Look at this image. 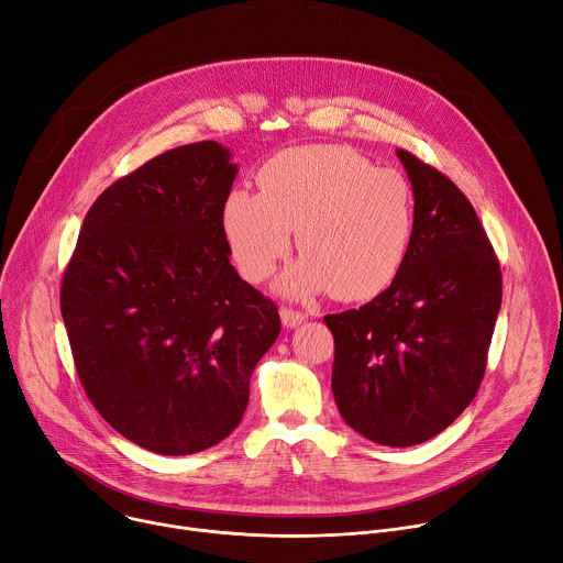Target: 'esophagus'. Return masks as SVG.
Listing matches in <instances>:
<instances>
[{
  "label": "esophagus",
  "mask_w": 563,
  "mask_h": 563,
  "mask_svg": "<svg viewBox=\"0 0 563 563\" xmlns=\"http://www.w3.org/2000/svg\"><path fill=\"white\" fill-rule=\"evenodd\" d=\"M280 321H283V325H285L287 330H291V328H296L298 323L306 321V314H303V312H296V310H289V308H283V310H280Z\"/></svg>",
  "instance_id": "1"
}]
</instances>
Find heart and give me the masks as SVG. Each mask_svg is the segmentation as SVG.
I'll use <instances>...</instances> for the list:
<instances>
[{
    "instance_id": "obj_1",
    "label": "heart",
    "mask_w": 563,
    "mask_h": 563,
    "mask_svg": "<svg viewBox=\"0 0 563 563\" xmlns=\"http://www.w3.org/2000/svg\"><path fill=\"white\" fill-rule=\"evenodd\" d=\"M260 192L233 190L221 229L238 272L262 283L291 251L306 253L278 280L291 298L334 289L344 301L385 291L415 233V192L391 167H373L349 146L310 144L262 165Z\"/></svg>"
}]
</instances>
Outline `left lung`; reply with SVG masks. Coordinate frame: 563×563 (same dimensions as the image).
I'll use <instances>...</instances> for the list:
<instances>
[{
	"instance_id": "obj_1",
	"label": "left lung",
	"mask_w": 563,
	"mask_h": 563,
	"mask_svg": "<svg viewBox=\"0 0 563 563\" xmlns=\"http://www.w3.org/2000/svg\"><path fill=\"white\" fill-rule=\"evenodd\" d=\"M415 233L396 280L360 310L328 314L332 394L342 419L373 443L437 437L482 383L503 303V276L460 187L405 148Z\"/></svg>"
}]
</instances>
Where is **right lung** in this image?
I'll list each match as a JSON object with an SVG mask.
<instances>
[{
    "label": "right lung",
    "instance_id": "1",
    "mask_svg": "<svg viewBox=\"0 0 563 563\" xmlns=\"http://www.w3.org/2000/svg\"><path fill=\"white\" fill-rule=\"evenodd\" d=\"M238 165L176 146L112 183L84 219L60 287L79 380L99 415L158 455H192L242 421L251 373L280 332L221 229Z\"/></svg>",
    "mask_w": 563,
    "mask_h": 563
}]
</instances>
